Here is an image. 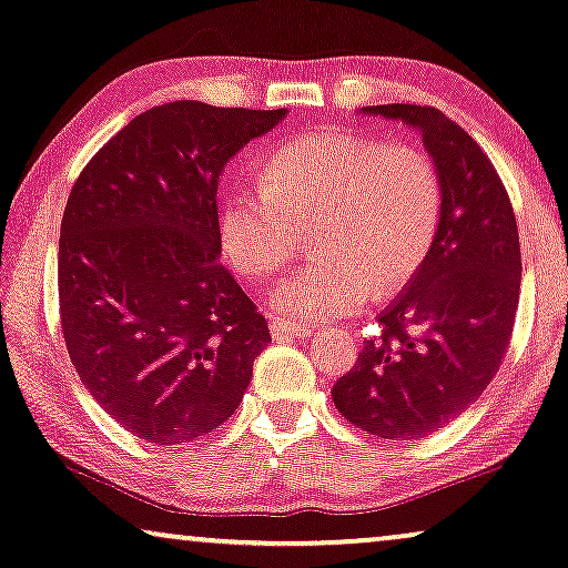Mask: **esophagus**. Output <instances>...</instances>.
Wrapping results in <instances>:
<instances>
[{"mask_svg":"<svg viewBox=\"0 0 568 568\" xmlns=\"http://www.w3.org/2000/svg\"><path fill=\"white\" fill-rule=\"evenodd\" d=\"M270 332H272V337H280V339H304L312 335L314 327H308V324L288 322V320H272Z\"/></svg>","mask_w":568,"mask_h":568,"instance_id":"1","label":"esophagus"}]
</instances>
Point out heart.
<instances>
[{"label":"heart","mask_w":568,"mask_h":568,"mask_svg":"<svg viewBox=\"0 0 568 568\" xmlns=\"http://www.w3.org/2000/svg\"><path fill=\"white\" fill-rule=\"evenodd\" d=\"M442 189L430 158L410 145L358 134H306L280 148L264 186H233L221 205V244L252 280L277 275L312 225L316 260L272 293V308L298 322L351 316L374 293L410 280L430 252Z\"/></svg>","instance_id":"b5f03b06"}]
</instances>
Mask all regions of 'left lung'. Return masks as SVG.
<instances>
[{"mask_svg":"<svg viewBox=\"0 0 568 568\" xmlns=\"http://www.w3.org/2000/svg\"><path fill=\"white\" fill-rule=\"evenodd\" d=\"M361 111L420 134L442 213L428 256L379 316L382 335L366 339L332 399L353 426L410 442L455 420L496 376L519 304V233L501 179L463 126L430 105Z\"/></svg>","mask_w":568,"mask_h":568,"instance_id":"8db88e82","label":"left lung"}]
</instances>
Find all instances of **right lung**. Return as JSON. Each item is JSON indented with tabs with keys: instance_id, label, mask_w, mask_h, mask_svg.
I'll use <instances>...</instances> for the list:
<instances>
[{
	"instance_id": "obj_1",
	"label": "right lung",
	"mask_w": 568,
	"mask_h": 568,
	"mask_svg": "<svg viewBox=\"0 0 568 568\" xmlns=\"http://www.w3.org/2000/svg\"><path fill=\"white\" fill-rule=\"evenodd\" d=\"M285 109L155 105L74 181L59 236V308L82 384L113 420L173 447L221 426L270 343L221 260L217 179Z\"/></svg>"
}]
</instances>
